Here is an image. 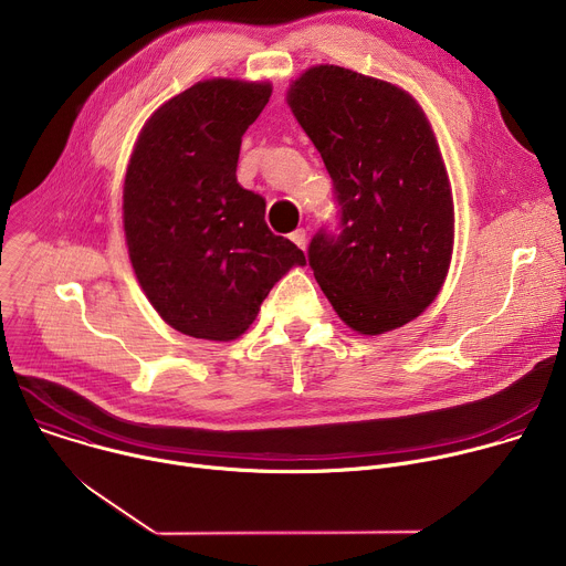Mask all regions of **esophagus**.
Returning <instances> with one entry per match:
<instances>
[{"mask_svg": "<svg viewBox=\"0 0 566 566\" xmlns=\"http://www.w3.org/2000/svg\"><path fill=\"white\" fill-rule=\"evenodd\" d=\"M291 241H293V244L297 247V249H306V232H304V228H297V230H293L291 232Z\"/></svg>", "mask_w": 566, "mask_h": 566, "instance_id": "obj_1", "label": "esophagus"}]
</instances>
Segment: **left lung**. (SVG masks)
I'll use <instances>...</instances> for the list:
<instances>
[{
  "instance_id": "obj_1",
  "label": "left lung",
  "mask_w": 566,
  "mask_h": 566,
  "mask_svg": "<svg viewBox=\"0 0 566 566\" xmlns=\"http://www.w3.org/2000/svg\"><path fill=\"white\" fill-rule=\"evenodd\" d=\"M289 107L336 188L340 232L317 230L308 266L347 325L378 336L439 295L454 241L443 158L419 103L336 64L304 71Z\"/></svg>"
}]
</instances>
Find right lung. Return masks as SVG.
Listing matches in <instances>:
<instances>
[{"instance_id":"add662e5","label":"right lung","mask_w":566,"mask_h":566,"mask_svg":"<svg viewBox=\"0 0 566 566\" xmlns=\"http://www.w3.org/2000/svg\"><path fill=\"white\" fill-rule=\"evenodd\" d=\"M271 98L269 83L212 77L160 105L134 145L123 223L151 306L177 332L228 343L244 334L304 253L273 234L266 201L237 184L241 136Z\"/></svg>"}]
</instances>
